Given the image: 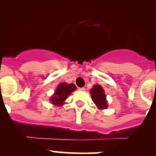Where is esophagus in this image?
<instances>
[{"mask_svg": "<svg viewBox=\"0 0 156 156\" xmlns=\"http://www.w3.org/2000/svg\"><path fill=\"white\" fill-rule=\"evenodd\" d=\"M78 90H81V91H85L86 90V89L84 87H79V88H78Z\"/></svg>", "mask_w": 156, "mask_h": 156, "instance_id": "obj_1", "label": "esophagus"}]
</instances>
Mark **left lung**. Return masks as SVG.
Instances as JSON below:
<instances>
[{"label":"left lung","instance_id":"8db88e82","mask_svg":"<svg viewBox=\"0 0 156 156\" xmlns=\"http://www.w3.org/2000/svg\"><path fill=\"white\" fill-rule=\"evenodd\" d=\"M91 98L93 102L99 108H107V102L106 100V95L104 94L103 87L100 85H95L90 90Z\"/></svg>","mask_w":156,"mask_h":156}]
</instances>
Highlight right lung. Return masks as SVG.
Segmentation results:
<instances>
[{
	"mask_svg": "<svg viewBox=\"0 0 156 156\" xmlns=\"http://www.w3.org/2000/svg\"><path fill=\"white\" fill-rule=\"evenodd\" d=\"M75 90L76 87L74 84H67L66 83H61L56 88L54 94L50 98L51 103L56 106H61L63 104L67 97Z\"/></svg>",
	"mask_w": 156,
	"mask_h": 156,
	"instance_id": "obj_1",
	"label": "right lung"
}]
</instances>
